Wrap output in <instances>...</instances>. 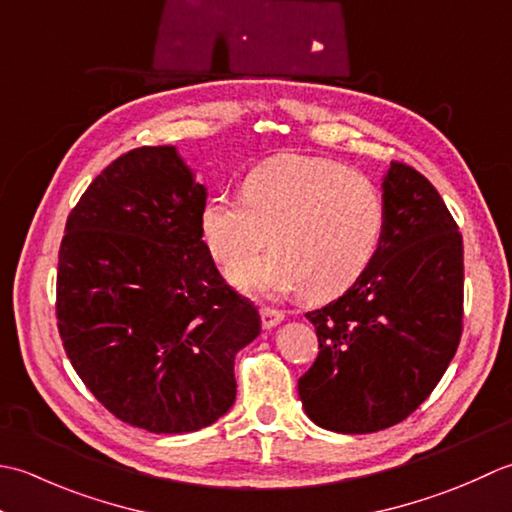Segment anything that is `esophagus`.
Here are the masks:
<instances>
[{
  "label": "esophagus",
  "instance_id": "obj_1",
  "mask_svg": "<svg viewBox=\"0 0 512 512\" xmlns=\"http://www.w3.org/2000/svg\"><path fill=\"white\" fill-rule=\"evenodd\" d=\"M260 320H263V327L265 329H274V327L280 325V322L285 320V316L280 314V311H276V309L265 307V309H260Z\"/></svg>",
  "mask_w": 512,
  "mask_h": 512
}]
</instances>
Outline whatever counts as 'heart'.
Listing matches in <instances>:
<instances>
[{"instance_id":"b5f03b06","label":"heart","mask_w":512,"mask_h":512,"mask_svg":"<svg viewBox=\"0 0 512 512\" xmlns=\"http://www.w3.org/2000/svg\"><path fill=\"white\" fill-rule=\"evenodd\" d=\"M384 223V201L369 179L338 161L298 154L249 170L241 201L214 194L198 212V232L218 265L243 260L265 234L269 252L229 271L236 289L249 296L300 289L309 302L338 298L367 274Z\"/></svg>"}]
</instances>
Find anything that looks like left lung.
<instances>
[{"label": "left lung", "mask_w": 512, "mask_h": 512, "mask_svg": "<svg viewBox=\"0 0 512 512\" xmlns=\"http://www.w3.org/2000/svg\"><path fill=\"white\" fill-rule=\"evenodd\" d=\"M378 254L356 285L309 311L320 351L298 380L309 420L333 433H375L406 420L442 380L462 338L464 247L442 196L391 163Z\"/></svg>", "instance_id": "left-lung-1"}]
</instances>
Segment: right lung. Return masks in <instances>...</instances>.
<instances>
[{"label":"right lung","mask_w":512,"mask_h":512,"mask_svg":"<svg viewBox=\"0 0 512 512\" xmlns=\"http://www.w3.org/2000/svg\"><path fill=\"white\" fill-rule=\"evenodd\" d=\"M207 187L174 145L119 156L79 198L57 271V327L106 409L150 433H192L236 400V353L260 333L198 232Z\"/></svg>","instance_id":"1"}]
</instances>
